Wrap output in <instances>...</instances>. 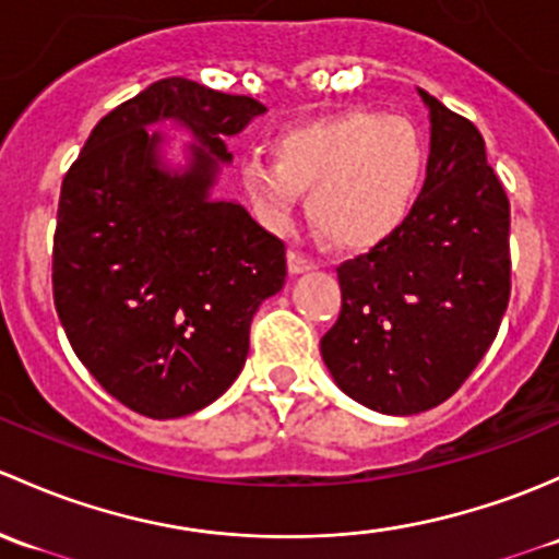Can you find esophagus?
<instances>
[{
    "mask_svg": "<svg viewBox=\"0 0 559 559\" xmlns=\"http://www.w3.org/2000/svg\"><path fill=\"white\" fill-rule=\"evenodd\" d=\"M312 269H318V263H314L312 258H307L304 252H296V250L287 252V272H290L293 277L312 272Z\"/></svg>",
    "mask_w": 559,
    "mask_h": 559,
    "instance_id": "1",
    "label": "esophagus"
}]
</instances>
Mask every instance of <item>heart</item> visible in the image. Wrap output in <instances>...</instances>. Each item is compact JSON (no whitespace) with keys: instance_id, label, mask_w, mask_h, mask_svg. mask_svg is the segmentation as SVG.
Listing matches in <instances>:
<instances>
[{"instance_id":"heart-1","label":"heart","mask_w":559,"mask_h":559,"mask_svg":"<svg viewBox=\"0 0 559 559\" xmlns=\"http://www.w3.org/2000/svg\"><path fill=\"white\" fill-rule=\"evenodd\" d=\"M425 160L412 120L349 109L282 131L274 160L241 164V188L274 231L290 226L298 193H307V215L322 237L342 250H368L404 226Z\"/></svg>"}]
</instances>
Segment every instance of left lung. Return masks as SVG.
Masks as SVG:
<instances>
[{"instance_id":"left-lung-1","label":"left lung","mask_w":559,"mask_h":559,"mask_svg":"<svg viewBox=\"0 0 559 559\" xmlns=\"http://www.w3.org/2000/svg\"><path fill=\"white\" fill-rule=\"evenodd\" d=\"M430 155L404 226L336 269L342 312L320 353L342 393L408 417L444 404L490 349L511 290L503 186L485 140L425 94Z\"/></svg>"}]
</instances>
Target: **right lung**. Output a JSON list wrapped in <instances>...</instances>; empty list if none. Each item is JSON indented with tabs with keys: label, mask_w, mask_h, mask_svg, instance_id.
Wrapping results in <instances>:
<instances>
[{
	"label": "right lung",
	"mask_w": 559,
	"mask_h": 559,
	"mask_svg": "<svg viewBox=\"0 0 559 559\" xmlns=\"http://www.w3.org/2000/svg\"><path fill=\"white\" fill-rule=\"evenodd\" d=\"M266 112L186 78L147 85L96 123L61 182L53 301L80 364L112 399L175 419L241 373L258 307L282 290L285 245L215 199L228 136ZM171 122L194 142L168 155Z\"/></svg>",
	"instance_id": "obj_1"
}]
</instances>
